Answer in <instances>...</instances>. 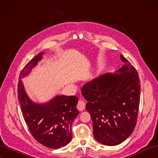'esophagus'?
<instances>
[{
    "instance_id": "34e87169",
    "label": "esophagus",
    "mask_w": 158,
    "mask_h": 158,
    "mask_svg": "<svg viewBox=\"0 0 158 158\" xmlns=\"http://www.w3.org/2000/svg\"><path fill=\"white\" fill-rule=\"evenodd\" d=\"M85 105L86 104L84 102V101H82V100H80L78 102V105H77V109H78L80 111H82L84 109H85Z\"/></svg>"
}]
</instances>
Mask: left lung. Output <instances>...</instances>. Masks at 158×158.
Masks as SVG:
<instances>
[{
	"label": "left lung",
	"instance_id": "8db88e82",
	"mask_svg": "<svg viewBox=\"0 0 158 158\" xmlns=\"http://www.w3.org/2000/svg\"><path fill=\"white\" fill-rule=\"evenodd\" d=\"M118 73L105 74L86 83L82 94L88 102L96 140L106 145L121 143L137 124L141 85L136 69L121 55Z\"/></svg>",
	"mask_w": 158,
	"mask_h": 158
}]
</instances>
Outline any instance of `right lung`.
<instances>
[{
	"instance_id": "1",
	"label": "right lung",
	"mask_w": 158,
	"mask_h": 158,
	"mask_svg": "<svg viewBox=\"0 0 158 158\" xmlns=\"http://www.w3.org/2000/svg\"><path fill=\"white\" fill-rule=\"evenodd\" d=\"M41 52L30 60L19 74L18 99L24 120L37 141L48 148L57 149L70 143L72 125L79 111L78 98L75 96L58 95L49 102L38 104L31 101L21 79L28 75L42 58Z\"/></svg>"
}]
</instances>
